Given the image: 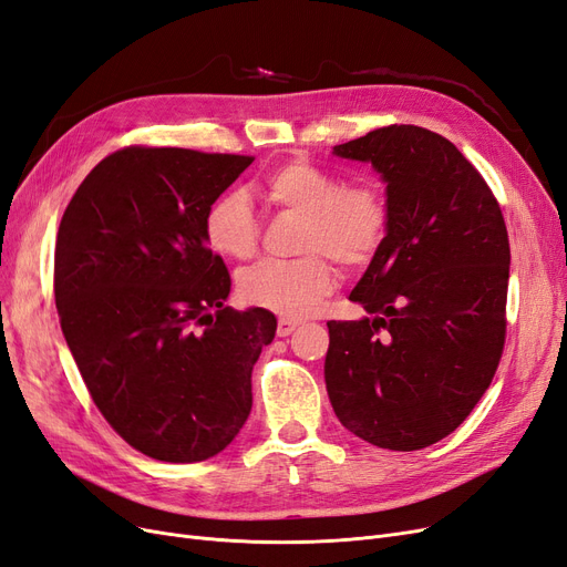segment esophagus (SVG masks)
<instances>
[{
	"instance_id": "1",
	"label": "esophagus",
	"mask_w": 567,
	"mask_h": 567,
	"mask_svg": "<svg viewBox=\"0 0 567 567\" xmlns=\"http://www.w3.org/2000/svg\"><path fill=\"white\" fill-rule=\"evenodd\" d=\"M297 327H299V322L297 320H287V318H280L278 320V337H289V333H295L297 331Z\"/></svg>"
}]
</instances>
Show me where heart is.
Here are the masks:
<instances>
[{
	"label": "heart",
	"mask_w": 567,
	"mask_h": 567,
	"mask_svg": "<svg viewBox=\"0 0 567 567\" xmlns=\"http://www.w3.org/2000/svg\"><path fill=\"white\" fill-rule=\"evenodd\" d=\"M264 198L285 213L301 215L299 259H264L238 276L245 303L285 318H303L331 295L337 261L352 272L364 268L388 236L390 209L383 188L371 179H341L306 158L278 165L264 184ZM203 236L215 251L230 259H249L261 238L259 219L243 192H224L207 205Z\"/></svg>",
	"instance_id": "1"
}]
</instances>
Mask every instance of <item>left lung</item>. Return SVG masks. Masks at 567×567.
<instances>
[{
    "instance_id": "1",
    "label": "left lung",
    "mask_w": 567,
    "mask_h": 567,
    "mask_svg": "<svg viewBox=\"0 0 567 567\" xmlns=\"http://www.w3.org/2000/svg\"><path fill=\"white\" fill-rule=\"evenodd\" d=\"M333 154L383 175L390 224L350 295L369 318L327 322L329 400L364 442L425 449L472 413L505 350V217L457 146L421 125L392 123Z\"/></svg>"
}]
</instances>
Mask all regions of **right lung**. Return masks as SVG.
I'll use <instances>...</instances> for the list:
<instances>
[{
	"label": "right lung",
	"mask_w": 567,
	"mask_h": 567,
	"mask_svg": "<svg viewBox=\"0 0 567 567\" xmlns=\"http://www.w3.org/2000/svg\"><path fill=\"white\" fill-rule=\"evenodd\" d=\"M255 156L123 146L60 219V329L104 421L163 463L224 451L251 409V369L276 337L264 308L224 306L230 276L207 247V205Z\"/></svg>",
	"instance_id": "1"
}]
</instances>
